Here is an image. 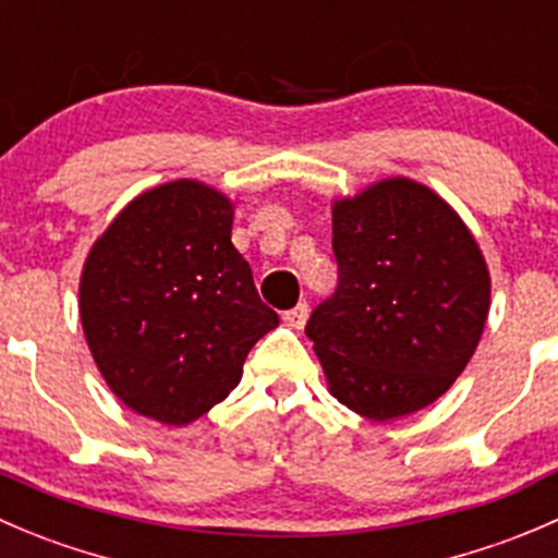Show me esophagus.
I'll return each mask as SVG.
<instances>
[{
    "label": "esophagus",
    "instance_id": "esophagus-1",
    "mask_svg": "<svg viewBox=\"0 0 558 558\" xmlns=\"http://www.w3.org/2000/svg\"><path fill=\"white\" fill-rule=\"evenodd\" d=\"M307 313H311V311H307L305 302H300V305L283 313V322L289 324L291 329H302V327H305V322H307Z\"/></svg>",
    "mask_w": 558,
    "mask_h": 558
}]
</instances>
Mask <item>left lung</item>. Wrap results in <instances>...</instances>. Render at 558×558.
<instances>
[{"label": "left lung", "mask_w": 558, "mask_h": 558, "mask_svg": "<svg viewBox=\"0 0 558 558\" xmlns=\"http://www.w3.org/2000/svg\"><path fill=\"white\" fill-rule=\"evenodd\" d=\"M338 291L307 322L332 398L387 423L439 400L472 360L490 272L461 215L389 177L332 202Z\"/></svg>", "instance_id": "obj_1"}]
</instances>
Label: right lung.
Wrapping results in <instances>:
<instances>
[{"label":"right lung","instance_id":"obj_1","mask_svg":"<svg viewBox=\"0 0 558 558\" xmlns=\"http://www.w3.org/2000/svg\"><path fill=\"white\" fill-rule=\"evenodd\" d=\"M234 204L198 180L135 196L95 240L78 283L86 345L135 414L191 425L240 384L278 327L231 245Z\"/></svg>","mask_w":558,"mask_h":558}]
</instances>
